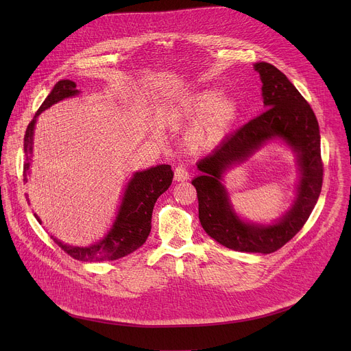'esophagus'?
<instances>
[{"label":"esophagus","mask_w":351,"mask_h":351,"mask_svg":"<svg viewBox=\"0 0 351 351\" xmlns=\"http://www.w3.org/2000/svg\"><path fill=\"white\" fill-rule=\"evenodd\" d=\"M189 179V172L183 165H179L175 168V180L176 182H183Z\"/></svg>","instance_id":"obj_1"}]
</instances>
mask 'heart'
Wrapping results in <instances>:
<instances>
[{
    "mask_svg": "<svg viewBox=\"0 0 351 351\" xmlns=\"http://www.w3.org/2000/svg\"><path fill=\"white\" fill-rule=\"evenodd\" d=\"M237 117L236 99L223 95V91L217 87L191 93L172 111L176 122L198 119L187 134V145L197 153L208 152L221 144Z\"/></svg>",
    "mask_w": 351,
    "mask_h": 351,
    "instance_id": "obj_1",
    "label": "heart"
}]
</instances>
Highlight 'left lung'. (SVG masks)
I'll return each instance as SVG.
<instances>
[{"mask_svg":"<svg viewBox=\"0 0 351 351\" xmlns=\"http://www.w3.org/2000/svg\"><path fill=\"white\" fill-rule=\"evenodd\" d=\"M254 69L263 82L267 110L228 136L213 154L198 161L197 168L202 173L191 184L197 190L198 218L208 236L234 252L269 254L291 240L307 222L322 189L324 165L319 126L310 104L274 65L257 62ZM275 138L285 141L296 153L300 172L296 199L275 224L243 221L231 207L221 175Z\"/></svg>","mask_w":351,"mask_h":351,"instance_id":"1","label":"left lung"}]
</instances>
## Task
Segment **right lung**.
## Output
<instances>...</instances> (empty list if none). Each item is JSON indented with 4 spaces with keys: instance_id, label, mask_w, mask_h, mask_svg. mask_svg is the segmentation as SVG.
I'll return each instance as SVG.
<instances>
[{
    "instance_id": "1",
    "label": "right lung",
    "mask_w": 351,
    "mask_h": 351,
    "mask_svg": "<svg viewBox=\"0 0 351 351\" xmlns=\"http://www.w3.org/2000/svg\"><path fill=\"white\" fill-rule=\"evenodd\" d=\"M79 90L76 83L72 80H60L44 99V103L36 112L34 118L29 123L23 140V180L27 182V175L32 164L33 154V133L37 117L57 104L61 99L77 95ZM173 179V172L171 165H157L145 171L133 173L132 179L128 182L125 193L122 195V203L118 210V215L112 228L106 234L104 239L87 245L77 247L64 244L57 237L51 236L54 241L64 250V252L75 260L84 263H101L119 260L141 247L149 232H152V215L157 198L168 190ZM29 202V198H27ZM36 219L41 223L40 218L34 214Z\"/></svg>"
}]
</instances>
